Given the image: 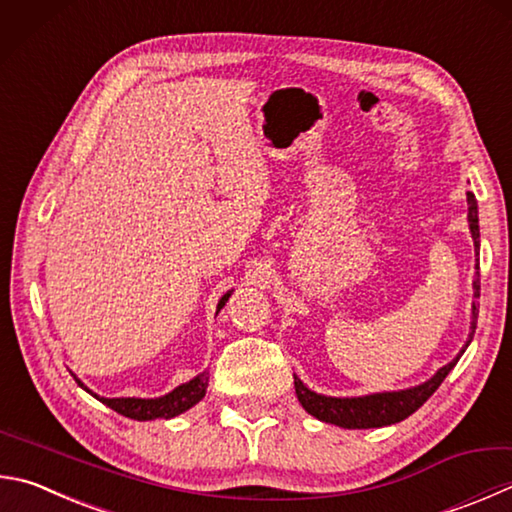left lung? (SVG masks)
<instances>
[{
  "instance_id": "obj_1",
  "label": "left lung",
  "mask_w": 512,
  "mask_h": 512,
  "mask_svg": "<svg viewBox=\"0 0 512 512\" xmlns=\"http://www.w3.org/2000/svg\"><path fill=\"white\" fill-rule=\"evenodd\" d=\"M468 224L472 232V241H475V248L479 253V208H477L475 194L472 192H468ZM479 288H481V282H479V271H477L475 282H472V291H475L472 297H475V300L479 297ZM477 315H479L477 302H472V322H470V336H468L466 347L472 342V336H475ZM466 347L457 353V358L436 371L432 378H427L425 383L407 387V389H398V392H376V394H365V396H324V394L313 392V389L306 387L302 380L293 374L297 401L302 403L306 412L318 418V421L345 427V430H369V427L394 425L398 421H405L410 414H414L418 407H421L427 398L439 389L445 376L450 374L454 365L459 362V358L463 356Z\"/></svg>"
}]
</instances>
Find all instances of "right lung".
<instances>
[{
	"label": "right lung",
	"mask_w": 512,
	"mask_h": 512,
	"mask_svg": "<svg viewBox=\"0 0 512 512\" xmlns=\"http://www.w3.org/2000/svg\"><path fill=\"white\" fill-rule=\"evenodd\" d=\"M232 295V291H228L224 297H221L219 304H217V313L224 309L228 297ZM76 378V383L89 392L94 398H98L100 403H105L111 410L123 414L127 418H134V421H154V418H174L183 412H188L190 407L197 405L203 396H206V389H208V378H210V371H201V374L194 376L188 383H183L179 387H174L172 392H167L163 396H156V398H136V396H125V398H105V396H98L91 392V389L82 383V380L73 374Z\"/></svg>",
	"instance_id": "add662e5"
}]
</instances>
